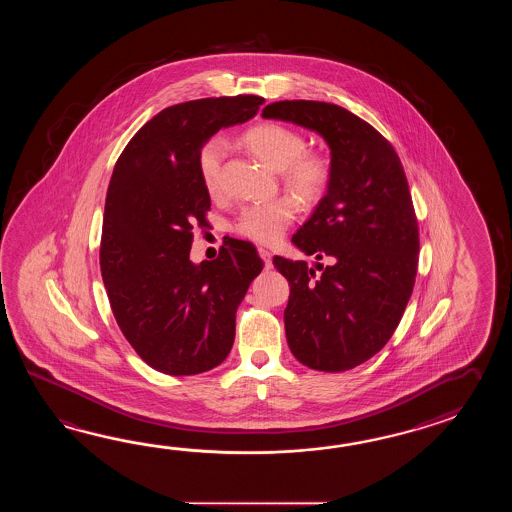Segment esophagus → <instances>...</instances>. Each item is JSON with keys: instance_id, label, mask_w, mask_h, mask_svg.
<instances>
[{"instance_id": "esophagus-1", "label": "esophagus", "mask_w": 512, "mask_h": 512, "mask_svg": "<svg viewBox=\"0 0 512 512\" xmlns=\"http://www.w3.org/2000/svg\"><path fill=\"white\" fill-rule=\"evenodd\" d=\"M258 254H260L261 260L265 261V265H267V267H271V265H272L271 251H267V249H263V247H258Z\"/></svg>"}]
</instances>
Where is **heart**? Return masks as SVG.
I'll list each match as a JSON object with an SVG mask.
<instances>
[{
    "instance_id": "obj_1",
    "label": "heart",
    "mask_w": 512,
    "mask_h": 512,
    "mask_svg": "<svg viewBox=\"0 0 512 512\" xmlns=\"http://www.w3.org/2000/svg\"><path fill=\"white\" fill-rule=\"evenodd\" d=\"M243 141L261 163L282 172L285 186L304 201H316L326 192L329 163L318 153L305 152V139L282 124H260L243 135ZM227 153V142L214 137L201 148L197 170L210 194L219 188V170ZM298 214V203L291 196L274 197L241 208L234 230L260 243H272L282 236Z\"/></svg>"
}]
</instances>
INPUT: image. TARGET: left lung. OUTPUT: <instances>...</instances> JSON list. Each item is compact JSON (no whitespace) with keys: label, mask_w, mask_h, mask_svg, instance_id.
I'll list each match as a JSON object with an SVG mask.
<instances>
[{"label":"left lung","mask_w":512,"mask_h":512,"mask_svg":"<svg viewBox=\"0 0 512 512\" xmlns=\"http://www.w3.org/2000/svg\"><path fill=\"white\" fill-rule=\"evenodd\" d=\"M261 117L315 131L329 148L326 196L291 241L331 265L316 263V276L304 260L272 263L291 285V353L311 370H351L392 338L414 291L419 230L403 164L379 131L337 104L282 100Z\"/></svg>","instance_id":"1"}]
</instances>
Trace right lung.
<instances>
[{
  "label": "right lung",
  "mask_w": 512,
  "mask_h": 512,
  "mask_svg": "<svg viewBox=\"0 0 512 512\" xmlns=\"http://www.w3.org/2000/svg\"><path fill=\"white\" fill-rule=\"evenodd\" d=\"M256 95L201 98L163 109L133 135L108 186L100 271L122 335L153 370L197 375L227 359L236 311L263 269L249 241L225 240L216 260H190L210 196L197 170L221 128L251 120Z\"/></svg>",
  "instance_id": "add662e5"
}]
</instances>
